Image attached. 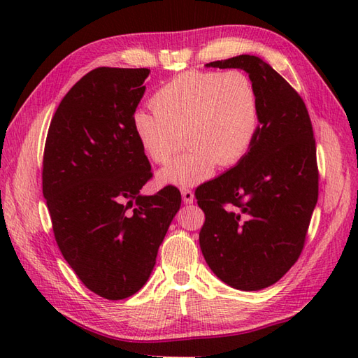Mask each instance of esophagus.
<instances>
[{"mask_svg":"<svg viewBox=\"0 0 358 358\" xmlns=\"http://www.w3.org/2000/svg\"><path fill=\"white\" fill-rule=\"evenodd\" d=\"M181 196H183V201L186 204H192L195 201L194 192L191 191V189H187V187H181Z\"/></svg>","mask_w":358,"mask_h":358,"instance_id":"34e87169","label":"esophagus"}]
</instances>
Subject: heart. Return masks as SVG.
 Listing matches in <instances>:
<instances>
[{"instance_id": "heart-1", "label": "heart", "mask_w": 358, "mask_h": 358, "mask_svg": "<svg viewBox=\"0 0 358 358\" xmlns=\"http://www.w3.org/2000/svg\"><path fill=\"white\" fill-rule=\"evenodd\" d=\"M154 110L136 109L131 129L150 162L164 164L180 148L186 154L158 172L162 185L192 186L208 180L217 163L232 166L252 148L260 123L258 95L241 71H187L152 95Z\"/></svg>"}]
</instances>
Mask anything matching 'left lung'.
Here are the masks:
<instances>
[{
	"label": "left lung",
	"mask_w": 358,
	"mask_h": 358,
	"mask_svg": "<svg viewBox=\"0 0 358 358\" xmlns=\"http://www.w3.org/2000/svg\"><path fill=\"white\" fill-rule=\"evenodd\" d=\"M206 67L249 75L260 123L248 154L196 189L206 215L200 248L226 285L260 291L292 268L305 245L318 199L313 124L301 96L262 58L238 55Z\"/></svg>",
	"instance_id": "8db88e82"
}]
</instances>
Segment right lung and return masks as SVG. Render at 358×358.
Returning <instances> with one entry per match:
<instances>
[{"label": "right lung", "instance_id": "obj_1", "mask_svg": "<svg viewBox=\"0 0 358 358\" xmlns=\"http://www.w3.org/2000/svg\"><path fill=\"white\" fill-rule=\"evenodd\" d=\"M149 69L98 67L59 103L43 159V195L64 260L108 300L138 292L181 206L177 187L143 195L152 177L131 129Z\"/></svg>", "mask_w": 358, "mask_h": 358}]
</instances>
